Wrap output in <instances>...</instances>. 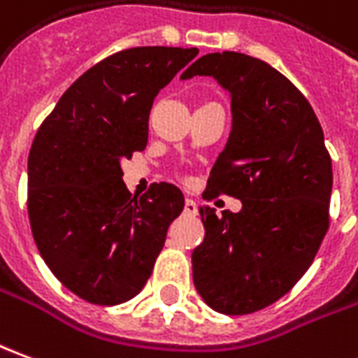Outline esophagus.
<instances>
[{"mask_svg":"<svg viewBox=\"0 0 358 358\" xmlns=\"http://www.w3.org/2000/svg\"><path fill=\"white\" fill-rule=\"evenodd\" d=\"M184 213L186 215H196L197 213V205L194 199H186L184 201Z\"/></svg>","mask_w":358,"mask_h":358,"instance_id":"obj_1","label":"esophagus"}]
</instances>
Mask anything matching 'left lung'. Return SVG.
Listing matches in <instances>:
<instances>
[{
  "label": "left lung",
  "instance_id": "1",
  "mask_svg": "<svg viewBox=\"0 0 358 358\" xmlns=\"http://www.w3.org/2000/svg\"><path fill=\"white\" fill-rule=\"evenodd\" d=\"M231 92L232 129L203 199L232 196L238 213L201 205L194 285L209 306L242 316L266 308L306 273L329 229L331 159L310 102L277 69L238 52L199 57L182 73Z\"/></svg>",
  "mask_w": 358,
  "mask_h": 358
}]
</instances>
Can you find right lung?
Wrapping results in <instances>:
<instances>
[{
  "instance_id": "obj_1",
  "label": "right lung",
  "mask_w": 358,
  "mask_h": 358,
  "mask_svg": "<svg viewBox=\"0 0 358 358\" xmlns=\"http://www.w3.org/2000/svg\"><path fill=\"white\" fill-rule=\"evenodd\" d=\"M197 52L139 46L104 57L62 94L32 141L27 207L36 248L91 304H122L143 289L184 209L166 182L131 196L120 162L143 151L155 96Z\"/></svg>"
}]
</instances>
